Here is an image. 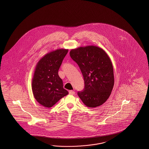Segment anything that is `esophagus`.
<instances>
[{"label": "esophagus", "mask_w": 149, "mask_h": 149, "mask_svg": "<svg viewBox=\"0 0 149 149\" xmlns=\"http://www.w3.org/2000/svg\"><path fill=\"white\" fill-rule=\"evenodd\" d=\"M69 94H70V95H74L75 94V92L73 91H69Z\"/></svg>", "instance_id": "obj_1"}]
</instances>
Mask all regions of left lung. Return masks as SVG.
Segmentation results:
<instances>
[{
	"label": "left lung",
	"mask_w": 149,
	"mask_h": 149,
	"mask_svg": "<svg viewBox=\"0 0 149 149\" xmlns=\"http://www.w3.org/2000/svg\"><path fill=\"white\" fill-rule=\"evenodd\" d=\"M70 55L79 65L85 81V88L78 92L80 98L89 108L103 104L114 86L113 68L108 54L101 48L91 45L72 49Z\"/></svg>",
	"instance_id": "obj_1"
}]
</instances>
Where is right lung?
<instances>
[{
  "label": "right lung",
  "mask_w": 149,
  "mask_h": 149,
  "mask_svg": "<svg viewBox=\"0 0 149 149\" xmlns=\"http://www.w3.org/2000/svg\"><path fill=\"white\" fill-rule=\"evenodd\" d=\"M68 49H58L45 55L36 66L32 79L34 97L45 108H51L61 98L69 94L63 88L62 80L58 71Z\"/></svg>",
  "instance_id": "right-lung-1"
}]
</instances>
